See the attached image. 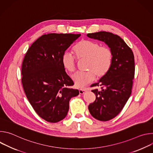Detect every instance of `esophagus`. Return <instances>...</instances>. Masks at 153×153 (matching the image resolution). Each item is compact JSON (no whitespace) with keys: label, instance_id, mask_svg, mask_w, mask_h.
<instances>
[{"label":"esophagus","instance_id":"1","mask_svg":"<svg viewBox=\"0 0 153 153\" xmlns=\"http://www.w3.org/2000/svg\"><path fill=\"white\" fill-rule=\"evenodd\" d=\"M79 94H83L86 91V89H79Z\"/></svg>","mask_w":153,"mask_h":153}]
</instances>
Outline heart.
I'll use <instances>...</instances> for the list:
<instances>
[{
  "label": "heart",
  "mask_w": 153,
  "mask_h": 153,
  "mask_svg": "<svg viewBox=\"0 0 153 153\" xmlns=\"http://www.w3.org/2000/svg\"><path fill=\"white\" fill-rule=\"evenodd\" d=\"M74 53L79 60H87L86 70L77 73L72 79L78 87H83L97 79L104 77L110 70L113 63V52L110 48L101 46L99 43L90 40H82L74 46ZM62 63L65 70L73 73L76 68V60L69 53L62 57Z\"/></svg>",
  "instance_id": "heart-1"
}]
</instances>
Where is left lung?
Wrapping results in <instances>:
<instances>
[{
	"instance_id": "left-lung-1",
	"label": "left lung",
	"mask_w": 153,
	"mask_h": 153,
	"mask_svg": "<svg viewBox=\"0 0 153 153\" xmlns=\"http://www.w3.org/2000/svg\"><path fill=\"white\" fill-rule=\"evenodd\" d=\"M87 36L105 42L113 52L110 70L99 82L91 87H100L91 91L96 100L88 106L91 116L100 121L110 120L122 111L131 94L135 73L134 57L131 50L119 36L100 31Z\"/></svg>"
}]
</instances>
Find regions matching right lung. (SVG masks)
<instances>
[{
	"label": "right lung",
	"mask_w": 153,
	"mask_h": 153,
	"mask_svg": "<svg viewBox=\"0 0 153 153\" xmlns=\"http://www.w3.org/2000/svg\"><path fill=\"white\" fill-rule=\"evenodd\" d=\"M80 34L50 33L31 45L22 65V83L36 113L43 119L56 123L63 119L72 96L78 90L69 88L74 82L62 63L65 51Z\"/></svg>",
	"instance_id": "obj_1"
}]
</instances>
